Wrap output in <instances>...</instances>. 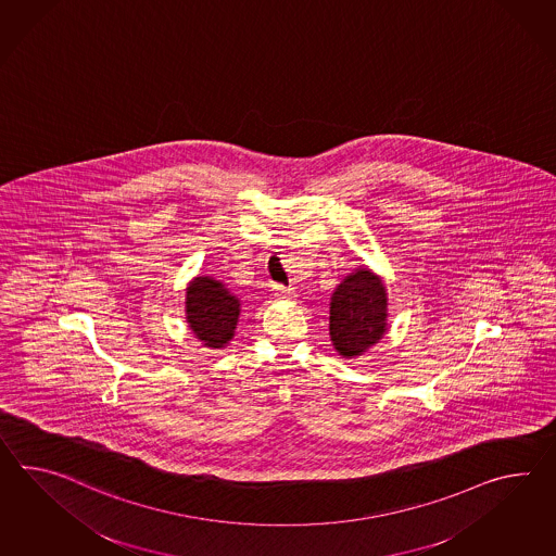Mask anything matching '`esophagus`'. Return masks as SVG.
Here are the masks:
<instances>
[{
    "label": "esophagus",
    "instance_id": "esophagus-1",
    "mask_svg": "<svg viewBox=\"0 0 556 556\" xmlns=\"http://www.w3.org/2000/svg\"><path fill=\"white\" fill-rule=\"evenodd\" d=\"M273 291H275V298L277 299H295V291L287 289L283 285H273Z\"/></svg>",
    "mask_w": 556,
    "mask_h": 556
}]
</instances>
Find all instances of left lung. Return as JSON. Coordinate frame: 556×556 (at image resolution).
Masks as SVG:
<instances>
[{
    "mask_svg": "<svg viewBox=\"0 0 556 556\" xmlns=\"http://www.w3.org/2000/svg\"><path fill=\"white\" fill-rule=\"evenodd\" d=\"M388 331V289L366 265L336 287L329 303V336L336 352L352 359L374 348Z\"/></svg>",
    "mask_w": 556,
    "mask_h": 556,
    "instance_id": "obj_1",
    "label": "left lung"
}]
</instances>
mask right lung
Masks as SVG:
<instances>
[{
  "label": "right lung",
  "mask_w": 556,
  "mask_h": 556,
  "mask_svg": "<svg viewBox=\"0 0 556 556\" xmlns=\"http://www.w3.org/2000/svg\"><path fill=\"white\" fill-rule=\"evenodd\" d=\"M187 324L204 348L220 350L235 338L241 301L227 285L211 275H199L187 287Z\"/></svg>",
  "instance_id": "obj_1"
}]
</instances>
